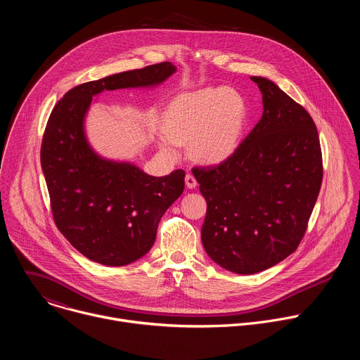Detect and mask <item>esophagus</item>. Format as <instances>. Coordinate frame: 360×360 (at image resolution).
<instances>
[{"label":"esophagus","mask_w":360,"mask_h":360,"mask_svg":"<svg viewBox=\"0 0 360 360\" xmlns=\"http://www.w3.org/2000/svg\"><path fill=\"white\" fill-rule=\"evenodd\" d=\"M185 184H186V186H188L189 189H193V188L198 185L196 178H195L192 174H186V176H185Z\"/></svg>","instance_id":"esophagus-1"}]
</instances>
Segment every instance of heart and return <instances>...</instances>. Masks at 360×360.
Segmentation results:
<instances>
[{
	"label": "heart",
	"instance_id": "1",
	"mask_svg": "<svg viewBox=\"0 0 360 360\" xmlns=\"http://www.w3.org/2000/svg\"><path fill=\"white\" fill-rule=\"evenodd\" d=\"M248 117L246 101L235 89L218 86L185 92L168 105L158 143L169 157L178 155L179 143H188L195 161L217 165L239 148Z\"/></svg>",
	"mask_w": 360,
	"mask_h": 360
}]
</instances>
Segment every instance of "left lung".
Masks as SVG:
<instances>
[{
	"label": "left lung",
	"instance_id": "left-lung-1",
	"mask_svg": "<svg viewBox=\"0 0 360 360\" xmlns=\"http://www.w3.org/2000/svg\"><path fill=\"white\" fill-rule=\"evenodd\" d=\"M250 79L262 92V118L231 158L192 169L207 199L203 248L219 266L240 275L262 272L296 250L323 178L309 112L272 81Z\"/></svg>",
	"mask_w": 360,
	"mask_h": 360
}]
</instances>
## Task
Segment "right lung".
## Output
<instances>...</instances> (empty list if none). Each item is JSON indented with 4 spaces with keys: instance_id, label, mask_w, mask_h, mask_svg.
I'll use <instances>...</instances> for the list:
<instances>
[{
    "instance_id": "add662e5",
    "label": "right lung",
    "mask_w": 360,
    "mask_h": 360,
    "mask_svg": "<svg viewBox=\"0 0 360 360\" xmlns=\"http://www.w3.org/2000/svg\"><path fill=\"white\" fill-rule=\"evenodd\" d=\"M176 71L171 63L148 65L70 89L51 112L41 143L54 222L88 259L124 266L152 248L165 211L181 196L185 172L150 176L129 162L101 158L89 146L84 118L102 91L153 86Z\"/></svg>"
}]
</instances>
